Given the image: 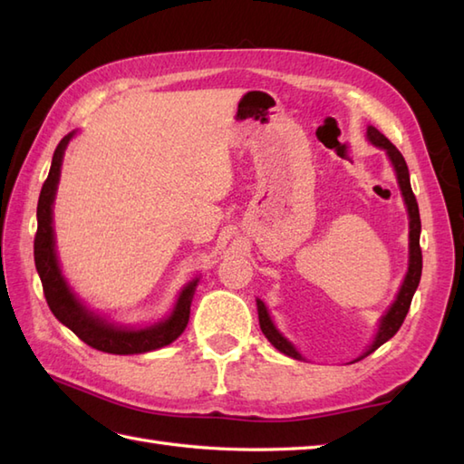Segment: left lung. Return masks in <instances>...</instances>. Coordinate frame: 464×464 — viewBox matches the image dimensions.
Segmentation results:
<instances>
[{
	"label": "left lung",
	"mask_w": 464,
	"mask_h": 464,
	"mask_svg": "<svg viewBox=\"0 0 464 464\" xmlns=\"http://www.w3.org/2000/svg\"><path fill=\"white\" fill-rule=\"evenodd\" d=\"M367 140L381 147V150L387 151L389 160L395 167V173H397V181L401 187V193H402V199H405L407 205V211H409V271L405 275V281L401 285V291L397 295L395 303L391 304V309L387 311V314L381 319L379 324V331H377V337H374L372 344L367 349V353L362 354L359 359H364L367 354H371L372 351H377L382 343H387L391 337H395L397 331L401 329L402 321H405L407 313L411 309V301H412V295H415L417 287H419V281H420V273H422V253H420V215H419V205L415 199V193L411 189V179H409V167L405 157L401 155V151L397 150L395 145H392L387 137H384L377 127L369 125L367 127ZM257 311H259V324H261V331L265 337L269 339V343L273 344L275 349H279L283 354H287V357L293 359H299L303 361L301 353L293 347V344L283 337V334L275 327L271 317H269V311L265 307V303L257 299ZM357 359V361H359Z\"/></svg>",
	"instance_id": "left-lung-1"
}]
</instances>
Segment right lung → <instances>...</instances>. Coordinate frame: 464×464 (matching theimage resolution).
I'll return each mask as SVG.
<instances>
[{
  "mask_svg": "<svg viewBox=\"0 0 464 464\" xmlns=\"http://www.w3.org/2000/svg\"><path fill=\"white\" fill-rule=\"evenodd\" d=\"M72 137L73 133L65 135L55 147L52 167H49V175L37 201V233L34 241V259L39 279H42L44 285L45 301L59 323H63L67 329H72L77 337L97 351L111 354H140L161 349L179 337L185 331L187 323H189L193 293L199 279H193L191 283L185 285L183 291L179 293V299L175 303L173 313L165 321L150 324V327L143 329H127L117 327V324L107 323L100 314L87 311L82 301L75 297V293L69 289L62 269H59L55 255L52 207L59 183V173H62L63 153Z\"/></svg>",
  "mask_w": 464,
  "mask_h": 464,
  "instance_id": "add662e5",
  "label": "right lung"
}]
</instances>
